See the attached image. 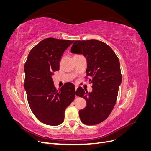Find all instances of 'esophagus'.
I'll return each mask as SVG.
<instances>
[{"label":"esophagus","instance_id":"1","mask_svg":"<svg viewBox=\"0 0 151 151\" xmlns=\"http://www.w3.org/2000/svg\"><path fill=\"white\" fill-rule=\"evenodd\" d=\"M75 88H76V90H77V89L78 88V85H77V84H76L75 85Z\"/></svg>","mask_w":151,"mask_h":151}]
</instances>
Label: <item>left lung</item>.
<instances>
[{"mask_svg":"<svg viewBox=\"0 0 151 151\" xmlns=\"http://www.w3.org/2000/svg\"><path fill=\"white\" fill-rule=\"evenodd\" d=\"M71 52L81 53L86 58V77H90L89 84H92L91 93L81 87L76 91V95L87 102L86 106L79 112L81 120L88 125L98 124L110 115L116 102L122 83L119 59L110 47L94 39L75 41Z\"/></svg>","mask_w":151,"mask_h":151,"instance_id":"8db88e82","label":"left lung"}]
</instances>
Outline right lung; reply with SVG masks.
I'll use <instances>...</instances> for the list:
<instances>
[{
    "mask_svg": "<svg viewBox=\"0 0 151 151\" xmlns=\"http://www.w3.org/2000/svg\"><path fill=\"white\" fill-rule=\"evenodd\" d=\"M74 41L44 39L31 50L24 65V87L28 104L37 119L45 124H61L65 110L75 98V86L67 83L58 90L52 76L60 68L65 50Z\"/></svg>",
    "mask_w": 151,
    "mask_h": 151,
    "instance_id": "add662e5",
    "label": "right lung"
}]
</instances>
